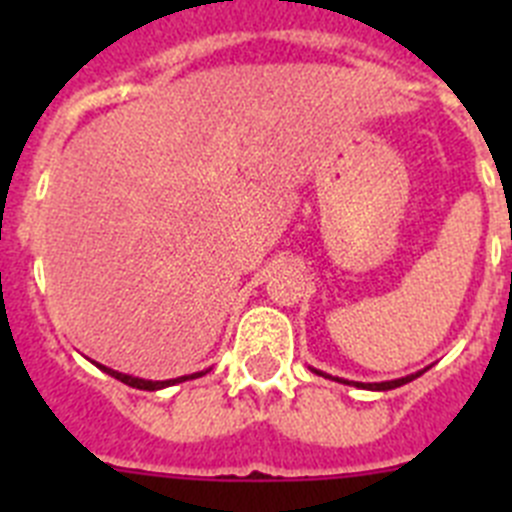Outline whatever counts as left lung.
I'll return each mask as SVG.
<instances>
[{"label": "left lung", "mask_w": 512, "mask_h": 512, "mask_svg": "<svg viewBox=\"0 0 512 512\" xmlns=\"http://www.w3.org/2000/svg\"><path fill=\"white\" fill-rule=\"evenodd\" d=\"M312 372L320 374V377H328V374L318 372V369H312ZM423 372H425V369H423ZM423 372H415V374H410V377H402V379H392V382H372V384H364V382H348V379H338V377H336V382L356 384V387H364V390H379V392H384V390H395V387H402V384L413 382V379L420 377V374H423Z\"/></svg>", "instance_id": "1"}]
</instances>
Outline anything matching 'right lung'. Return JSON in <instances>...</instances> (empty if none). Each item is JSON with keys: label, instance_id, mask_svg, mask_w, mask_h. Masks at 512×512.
Listing matches in <instances>:
<instances>
[{"label": "right lung", "instance_id": "obj_1", "mask_svg": "<svg viewBox=\"0 0 512 512\" xmlns=\"http://www.w3.org/2000/svg\"><path fill=\"white\" fill-rule=\"evenodd\" d=\"M102 372H107L110 377L120 379L122 384H128V387H135V390H164V387H171V384H179V382H187V379H197L202 377L205 372H197V374H187V377H176V379H166V382H151V379H138V377H130V374H122V372H115V369H107V366L97 364Z\"/></svg>", "mask_w": 512, "mask_h": 512}]
</instances>
